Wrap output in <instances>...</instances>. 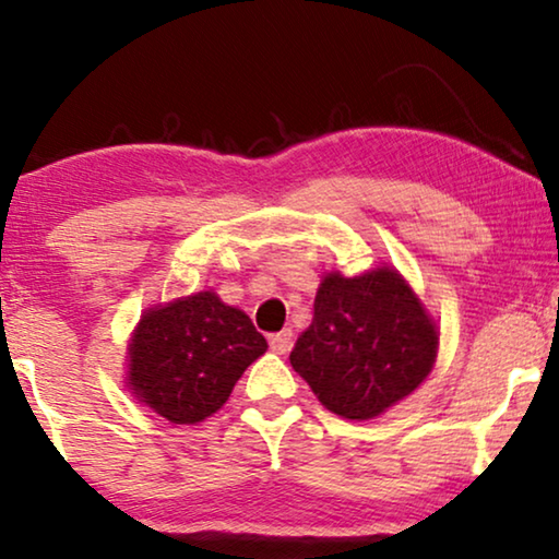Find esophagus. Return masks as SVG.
Here are the masks:
<instances>
[{
    "label": "esophagus",
    "mask_w": 559,
    "mask_h": 559,
    "mask_svg": "<svg viewBox=\"0 0 559 559\" xmlns=\"http://www.w3.org/2000/svg\"><path fill=\"white\" fill-rule=\"evenodd\" d=\"M270 348L274 354H287V350L293 348V331H280L270 335Z\"/></svg>",
    "instance_id": "34e87169"
}]
</instances>
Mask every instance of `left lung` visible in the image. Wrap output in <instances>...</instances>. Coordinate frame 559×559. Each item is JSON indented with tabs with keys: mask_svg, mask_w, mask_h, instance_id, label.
<instances>
[{
	"mask_svg": "<svg viewBox=\"0 0 559 559\" xmlns=\"http://www.w3.org/2000/svg\"><path fill=\"white\" fill-rule=\"evenodd\" d=\"M435 354L438 333L423 302L384 266L361 277L328 274L289 364L335 415L371 419L423 384Z\"/></svg>",
	"mask_w": 559,
	"mask_h": 559,
	"instance_id": "1",
	"label": "left lung"
}]
</instances>
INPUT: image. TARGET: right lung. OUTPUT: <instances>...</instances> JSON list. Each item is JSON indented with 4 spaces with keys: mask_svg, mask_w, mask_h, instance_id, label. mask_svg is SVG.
<instances>
[{
    "mask_svg": "<svg viewBox=\"0 0 559 559\" xmlns=\"http://www.w3.org/2000/svg\"><path fill=\"white\" fill-rule=\"evenodd\" d=\"M266 350L249 316L213 293L144 312L129 346V384L175 425H195L224 407L243 369Z\"/></svg>",
    "mask_w": 559,
    "mask_h": 559,
    "instance_id": "right-lung-1",
    "label": "right lung"
}]
</instances>
